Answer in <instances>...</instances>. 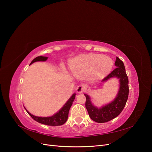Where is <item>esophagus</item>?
Here are the masks:
<instances>
[{"mask_svg": "<svg viewBox=\"0 0 152 152\" xmlns=\"http://www.w3.org/2000/svg\"><path fill=\"white\" fill-rule=\"evenodd\" d=\"M86 88V85H84V84H80V85L77 86V92L78 93H82V92L84 91Z\"/></svg>", "mask_w": 152, "mask_h": 152, "instance_id": "34e87169", "label": "esophagus"}]
</instances>
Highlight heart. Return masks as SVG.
<instances>
[{"label": "heart", "instance_id": "heart-1", "mask_svg": "<svg viewBox=\"0 0 152 152\" xmlns=\"http://www.w3.org/2000/svg\"><path fill=\"white\" fill-rule=\"evenodd\" d=\"M113 66V60L99 54H89L80 56L73 60L71 70L73 73H85L94 71L98 75L108 72Z\"/></svg>", "mask_w": 152, "mask_h": 152}]
</instances>
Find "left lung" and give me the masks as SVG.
<instances>
[{
	"mask_svg": "<svg viewBox=\"0 0 152 152\" xmlns=\"http://www.w3.org/2000/svg\"><path fill=\"white\" fill-rule=\"evenodd\" d=\"M115 65V68L102 80V82H105L113 77H117L119 79L120 88L113 102L101 108H97L92 104L89 96L84 94L86 98V108L91 118L96 122H107L117 117L121 113L127 102L129 95V80L126 68L124 63L118 57L116 58Z\"/></svg>",
	"mask_w": 152,
	"mask_h": 152,
	"instance_id": "obj_1",
	"label": "left lung"
}]
</instances>
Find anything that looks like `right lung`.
<instances>
[{
	"label": "right lung",
	"mask_w": 152,
	"mask_h": 152,
	"mask_svg": "<svg viewBox=\"0 0 152 152\" xmlns=\"http://www.w3.org/2000/svg\"><path fill=\"white\" fill-rule=\"evenodd\" d=\"M48 57L45 56H38L36 57L35 59H34L31 62L30 65L32 63L36 61H45L48 59ZM76 94L74 93L72 96L71 98L68 100V102L64 104L63 107L61 108V110H59L56 113H55L54 115L51 117H37L35 115H31L28 111L26 112L28 113L30 117L34 119V121L38 122L40 124H45V125L50 126H61L63 124H65L68 117V112L71 106L72 105L73 100L75 98ZM26 109V108H25Z\"/></svg>",
	"instance_id": "right-lung-1"
}]
</instances>
